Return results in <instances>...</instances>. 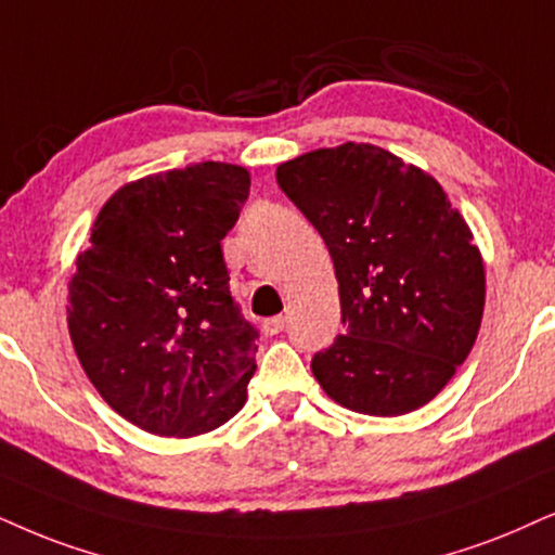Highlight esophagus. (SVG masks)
Wrapping results in <instances>:
<instances>
[{
  "instance_id": "obj_1",
  "label": "esophagus",
  "mask_w": 555,
  "mask_h": 555,
  "mask_svg": "<svg viewBox=\"0 0 555 555\" xmlns=\"http://www.w3.org/2000/svg\"><path fill=\"white\" fill-rule=\"evenodd\" d=\"M284 327H286V318H284V314H276V318L263 320V333H266V335H276V333H282Z\"/></svg>"
}]
</instances>
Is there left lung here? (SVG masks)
<instances>
[{
	"label": "left lung",
	"mask_w": 555,
	"mask_h": 555,
	"mask_svg": "<svg viewBox=\"0 0 555 555\" xmlns=\"http://www.w3.org/2000/svg\"><path fill=\"white\" fill-rule=\"evenodd\" d=\"M279 189L325 241L343 335L312 374L353 412L430 402L466 361L483 312V263L443 186L395 153L346 143L286 160Z\"/></svg>",
	"instance_id": "8db88e82"
}]
</instances>
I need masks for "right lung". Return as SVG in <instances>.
I'll return each instance as SVG.
<instances>
[{
  "label": "right lung",
  "mask_w": 555,
  "mask_h": 555,
  "mask_svg": "<svg viewBox=\"0 0 555 555\" xmlns=\"http://www.w3.org/2000/svg\"><path fill=\"white\" fill-rule=\"evenodd\" d=\"M250 177L205 160L122 186L68 284V333L104 402L153 435L192 438L245 404L258 330L243 318L222 237Z\"/></svg>",
  "instance_id": "right-lung-1"
}]
</instances>
